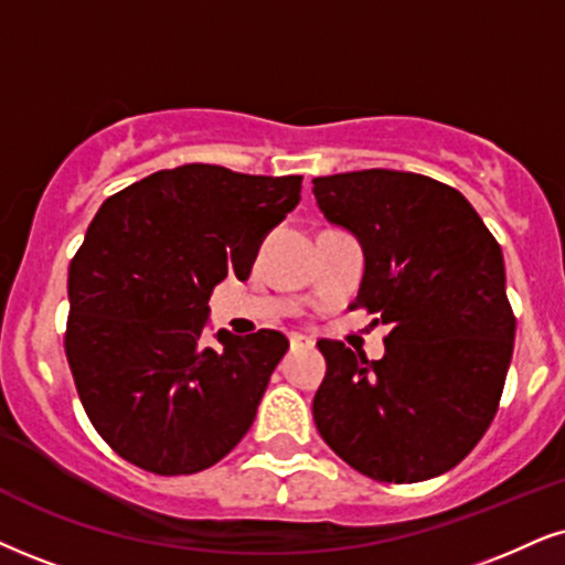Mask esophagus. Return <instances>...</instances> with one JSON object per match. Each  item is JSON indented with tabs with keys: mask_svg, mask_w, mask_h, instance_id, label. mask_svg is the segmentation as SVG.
Returning <instances> with one entry per match:
<instances>
[{
	"mask_svg": "<svg viewBox=\"0 0 565 565\" xmlns=\"http://www.w3.org/2000/svg\"><path fill=\"white\" fill-rule=\"evenodd\" d=\"M315 345V340L306 338V335H290V348H311Z\"/></svg>",
	"mask_w": 565,
	"mask_h": 565,
	"instance_id": "obj_1",
	"label": "esophagus"
}]
</instances>
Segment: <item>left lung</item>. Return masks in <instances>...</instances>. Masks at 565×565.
<instances>
[{
    "mask_svg": "<svg viewBox=\"0 0 565 565\" xmlns=\"http://www.w3.org/2000/svg\"><path fill=\"white\" fill-rule=\"evenodd\" d=\"M315 196L364 248L353 306L390 324L380 361L317 343L319 435L377 482L440 477L482 440L503 395L516 338L503 250L456 188L416 172L315 178Z\"/></svg>",
    "mask_w": 565,
    "mask_h": 565,
    "instance_id": "8db88e82",
    "label": "left lung"
}]
</instances>
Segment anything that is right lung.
Here are the masks:
<instances>
[{
  "label": "right lung",
  "instance_id": "1",
  "mask_svg": "<svg viewBox=\"0 0 565 565\" xmlns=\"http://www.w3.org/2000/svg\"><path fill=\"white\" fill-rule=\"evenodd\" d=\"M301 175L183 164L122 188L70 262L65 353L102 440L159 477L196 475L254 424L288 338L201 345L209 296L248 280L264 235L301 201Z\"/></svg>",
  "mask_w": 565,
  "mask_h": 565
}]
</instances>
